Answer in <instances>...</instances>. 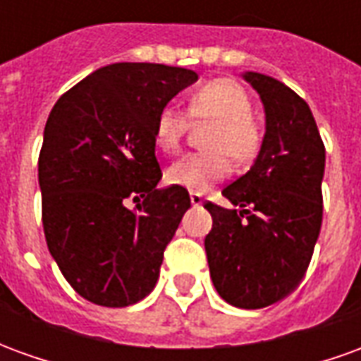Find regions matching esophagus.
I'll return each mask as SVG.
<instances>
[{"label":"esophagus","instance_id":"1","mask_svg":"<svg viewBox=\"0 0 361 361\" xmlns=\"http://www.w3.org/2000/svg\"><path fill=\"white\" fill-rule=\"evenodd\" d=\"M189 199H191V204H193V207H201V204H203V195H201V193H191Z\"/></svg>","mask_w":361,"mask_h":361}]
</instances>
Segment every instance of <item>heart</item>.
Returning a JSON list of instances; mask_svg holds the SVG:
<instances>
[{
  "mask_svg": "<svg viewBox=\"0 0 361 361\" xmlns=\"http://www.w3.org/2000/svg\"><path fill=\"white\" fill-rule=\"evenodd\" d=\"M253 104L240 82L214 79L204 82L189 100V116L197 121L214 123L209 135L207 152H191L176 160L166 180L188 191H207L214 181L232 172V158L245 162L257 154L261 129L251 118ZM188 114L172 104L164 106L154 119V141L164 152H176L188 129Z\"/></svg>",
  "mask_w": 361,
  "mask_h": 361,
  "instance_id": "obj_1",
  "label": "heart"
}]
</instances>
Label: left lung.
<instances>
[{
	"label": "left lung",
	"mask_w": 361,
	"mask_h": 361,
	"mask_svg": "<svg viewBox=\"0 0 361 361\" xmlns=\"http://www.w3.org/2000/svg\"><path fill=\"white\" fill-rule=\"evenodd\" d=\"M265 108V137L250 172L222 189L235 207L204 203L212 284L222 300L261 310L286 298L310 267L323 220L325 145L307 102L269 75L243 73Z\"/></svg>",
	"instance_id": "obj_1"
}]
</instances>
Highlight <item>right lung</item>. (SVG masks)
Masks as SVG:
<instances>
[{
	"label": "right lung",
	"mask_w": 361,
	"mask_h": 361,
	"mask_svg": "<svg viewBox=\"0 0 361 361\" xmlns=\"http://www.w3.org/2000/svg\"><path fill=\"white\" fill-rule=\"evenodd\" d=\"M199 75L162 63H111L59 96L38 158L46 243L85 300L141 302L191 207L188 189H157L158 111ZM141 200L126 209V199Z\"/></svg>",
	"instance_id": "right-lung-1"
}]
</instances>
